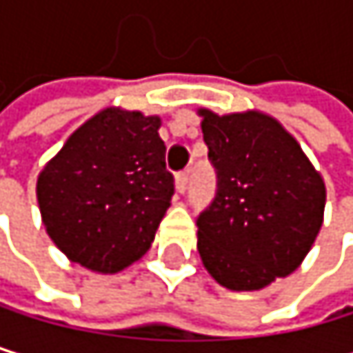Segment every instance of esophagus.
I'll return each instance as SVG.
<instances>
[{"mask_svg": "<svg viewBox=\"0 0 353 353\" xmlns=\"http://www.w3.org/2000/svg\"><path fill=\"white\" fill-rule=\"evenodd\" d=\"M186 186H188V173H178V175H175V190H178L180 194H184Z\"/></svg>", "mask_w": 353, "mask_h": 353, "instance_id": "esophagus-1", "label": "esophagus"}]
</instances>
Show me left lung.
<instances>
[{
    "label": "left lung",
    "mask_w": 353,
    "mask_h": 353,
    "mask_svg": "<svg viewBox=\"0 0 353 353\" xmlns=\"http://www.w3.org/2000/svg\"><path fill=\"white\" fill-rule=\"evenodd\" d=\"M218 173L216 199L196 220L203 267L233 292L263 290L301 267L314 245L326 186L301 143L273 116L199 110Z\"/></svg>",
    "instance_id": "1"
}]
</instances>
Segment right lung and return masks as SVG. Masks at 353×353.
<instances>
[{
  "label": "right lung",
  "mask_w": 353,
  "mask_h": 353,
  "mask_svg": "<svg viewBox=\"0 0 353 353\" xmlns=\"http://www.w3.org/2000/svg\"><path fill=\"white\" fill-rule=\"evenodd\" d=\"M161 116L105 108L80 125L37 175V205L70 261L118 273L150 250L171 205Z\"/></svg>",
  "instance_id": "obj_1"
}]
</instances>
